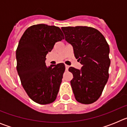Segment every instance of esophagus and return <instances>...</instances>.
<instances>
[{
    "label": "esophagus",
    "mask_w": 127,
    "mask_h": 127,
    "mask_svg": "<svg viewBox=\"0 0 127 127\" xmlns=\"http://www.w3.org/2000/svg\"><path fill=\"white\" fill-rule=\"evenodd\" d=\"M69 66L67 65H65V69L66 70H68V69H69Z\"/></svg>",
    "instance_id": "obj_1"
}]
</instances>
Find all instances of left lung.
Listing matches in <instances>:
<instances>
[{
	"instance_id": "left-lung-1",
	"label": "left lung",
	"mask_w": 127,
	"mask_h": 127,
	"mask_svg": "<svg viewBox=\"0 0 127 127\" xmlns=\"http://www.w3.org/2000/svg\"><path fill=\"white\" fill-rule=\"evenodd\" d=\"M65 39L72 44L81 69L69 67L73 74L70 81L75 98L84 104H90L99 98L109 78L111 60L109 46L97 29L86 26L62 27Z\"/></svg>"
}]
</instances>
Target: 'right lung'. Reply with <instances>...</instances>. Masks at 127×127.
<instances>
[{"label":"right lung","mask_w":127,"mask_h":127,"mask_svg":"<svg viewBox=\"0 0 127 127\" xmlns=\"http://www.w3.org/2000/svg\"><path fill=\"white\" fill-rule=\"evenodd\" d=\"M62 39L59 27L38 24L28 28L19 41L16 69L26 93L37 104H50L57 98L65 67L58 64L47 67L45 60L55 44Z\"/></svg>","instance_id":"add662e5"}]
</instances>
